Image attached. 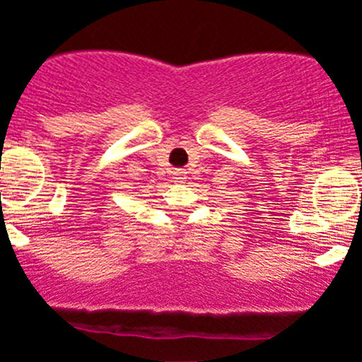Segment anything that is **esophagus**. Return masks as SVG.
Instances as JSON below:
<instances>
[{
    "instance_id": "34e87169",
    "label": "esophagus",
    "mask_w": 362,
    "mask_h": 362,
    "mask_svg": "<svg viewBox=\"0 0 362 362\" xmlns=\"http://www.w3.org/2000/svg\"><path fill=\"white\" fill-rule=\"evenodd\" d=\"M184 173H185V171H182V170H175V171H173V178H175V182H180V178H184Z\"/></svg>"
}]
</instances>
